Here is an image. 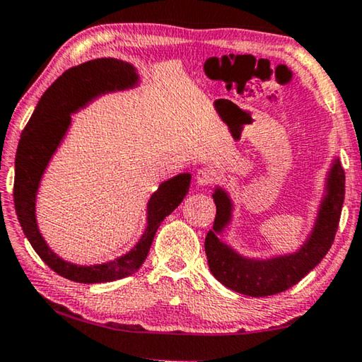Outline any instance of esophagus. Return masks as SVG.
<instances>
[{"label": "esophagus", "mask_w": 362, "mask_h": 362, "mask_svg": "<svg viewBox=\"0 0 362 362\" xmlns=\"http://www.w3.org/2000/svg\"><path fill=\"white\" fill-rule=\"evenodd\" d=\"M216 180V173L211 169H199L198 174H196V183H198L199 187H209L211 183H214Z\"/></svg>", "instance_id": "obj_1"}]
</instances>
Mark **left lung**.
Instances as JSON below:
<instances>
[{
    "mask_svg": "<svg viewBox=\"0 0 362 362\" xmlns=\"http://www.w3.org/2000/svg\"><path fill=\"white\" fill-rule=\"evenodd\" d=\"M217 207L216 220L204 241L207 263L214 278L228 289L249 297H267L284 292L305 278L332 246L345 199V173L339 159H334L327 173L326 194L317 211L310 236L297 252L274 255L269 259H250L236 252L222 240L233 218V201L223 188L216 187L212 194Z\"/></svg>",
    "mask_w": 362,
    "mask_h": 362,
    "instance_id": "left-lung-1",
    "label": "left lung"
}]
</instances>
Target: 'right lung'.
Here are the masks:
<instances>
[{
    "label": "right lung",
    "mask_w": 362,
    "mask_h": 362,
    "mask_svg": "<svg viewBox=\"0 0 362 362\" xmlns=\"http://www.w3.org/2000/svg\"><path fill=\"white\" fill-rule=\"evenodd\" d=\"M139 84V73L131 64L103 57L84 62L62 73L36 105L23 129L16 153L14 204L27 240L41 260L60 276L75 283H110L129 276L142 267L150 252L158 226L177 209L189 188L192 175L179 174L164 180L146 204V228L129 252L97 265H76L52 252L36 222V194L49 161L71 126V115L97 97Z\"/></svg>",
    "instance_id": "right-lung-1"
}]
</instances>
